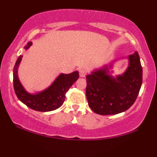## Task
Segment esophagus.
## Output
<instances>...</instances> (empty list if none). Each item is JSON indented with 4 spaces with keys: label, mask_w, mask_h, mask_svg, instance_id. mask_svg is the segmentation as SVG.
<instances>
[{
    "label": "esophagus",
    "mask_w": 157,
    "mask_h": 157,
    "mask_svg": "<svg viewBox=\"0 0 157 157\" xmlns=\"http://www.w3.org/2000/svg\"><path fill=\"white\" fill-rule=\"evenodd\" d=\"M79 73H80V76L81 77H84L85 76H86V72L83 68H80V69L79 70Z\"/></svg>",
    "instance_id": "34e87169"
}]
</instances>
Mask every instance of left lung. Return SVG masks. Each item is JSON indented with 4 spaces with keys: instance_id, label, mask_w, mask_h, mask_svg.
Segmentation results:
<instances>
[{
    "instance_id": "left-lung-1",
    "label": "left lung",
    "mask_w": 157,
    "mask_h": 157,
    "mask_svg": "<svg viewBox=\"0 0 157 157\" xmlns=\"http://www.w3.org/2000/svg\"><path fill=\"white\" fill-rule=\"evenodd\" d=\"M128 66L122 75L113 77V62L95 69L86 76V98L89 106L100 115L117 114L134 104L142 82V68L137 52L128 57Z\"/></svg>"
}]
</instances>
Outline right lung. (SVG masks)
<instances>
[{
	"label": "right lung",
	"mask_w": 157,
	"mask_h": 157,
	"mask_svg": "<svg viewBox=\"0 0 157 157\" xmlns=\"http://www.w3.org/2000/svg\"><path fill=\"white\" fill-rule=\"evenodd\" d=\"M32 45V42H29L24 48L27 50ZM22 57L23 55L19 56L13 70L14 89L17 98L29 108L37 111L46 112L60 108L64 102L66 93L79 78L78 71L68 75L60 74L47 89L36 94H30L23 88L17 75V70Z\"/></svg>",
	"instance_id": "1"
}]
</instances>
